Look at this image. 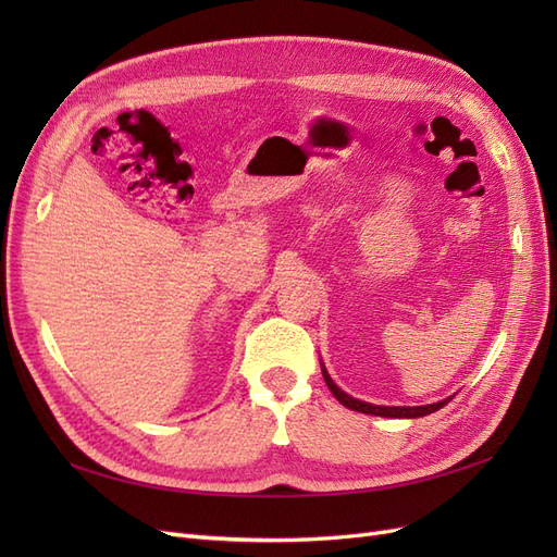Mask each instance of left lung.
<instances>
[{
    "mask_svg": "<svg viewBox=\"0 0 557 557\" xmlns=\"http://www.w3.org/2000/svg\"><path fill=\"white\" fill-rule=\"evenodd\" d=\"M323 379H325V383H327V387H330V393L339 399L344 407H348V409H352V411H360V413H369V416H385V418H420V416H428V413H434V411H440L444 404L448 401V399H444V401H436V404H428V407H376V404H367V401H360V399H352L350 395H346L344 391H339V387L334 385V381L327 376V372L323 369Z\"/></svg>",
    "mask_w": 557,
    "mask_h": 557,
    "instance_id": "1",
    "label": "left lung"
}]
</instances>
